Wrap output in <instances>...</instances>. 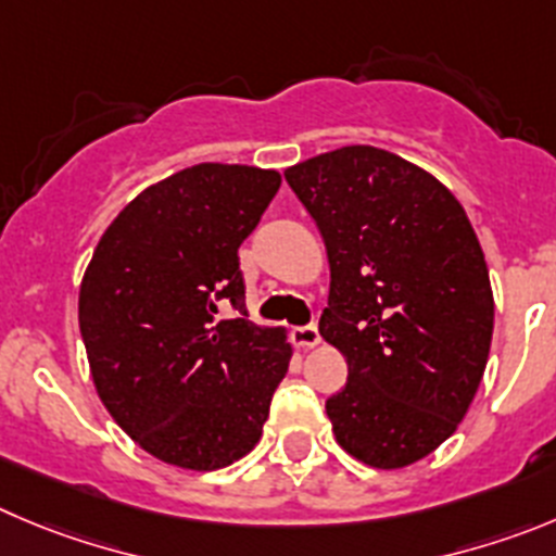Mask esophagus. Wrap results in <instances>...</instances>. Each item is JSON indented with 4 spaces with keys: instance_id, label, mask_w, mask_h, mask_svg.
I'll list each match as a JSON object with an SVG mask.
<instances>
[{
    "instance_id": "esophagus-1",
    "label": "esophagus",
    "mask_w": 556,
    "mask_h": 556,
    "mask_svg": "<svg viewBox=\"0 0 556 556\" xmlns=\"http://www.w3.org/2000/svg\"><path fill=\"white\" fill-rule=\"evenodd\" d=\"M293 342L299 345V349H315L320 342V334H318V326L315 324H307V326H295L293 329Z\"/></svg>"
}]
</instances>
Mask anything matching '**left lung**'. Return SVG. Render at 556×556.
Masks as SVG:
<instances>
[{"mask_svg": "<svg viewBox=\"0 0 556 556\" xmlns=\"http://www.w3.org/2000/svg\"><path fill=\"white\" fill-rule=\"evenodd\" d=\"M329 254L320 337L349 362L326 401L342 450L401 469L447 442L489 362L494 293L453 191L370 144L285 169Z\"/></svg>", "mask_w": 556, "mask_h": 556, "instance_id": "obj_1", "label": "left lung"}]
</instances>
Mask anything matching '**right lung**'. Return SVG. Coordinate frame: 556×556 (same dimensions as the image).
I'll return each instance as SVG.
<instances>
[{"label": "right lung", "instance_id": "right-lung-1", "mask_svg": "<svg viewBox=\"0 0 556 556\" xmlns=\"http://www.w3.org/2000/svg\"><path fill=\"white\" fill-rule=\"evenodd\" d=\"M279 184L243 164L180 169L128 202L92 252L79 329L98 397L164 464L214 471L261 442L293 349L249 320L238 247Z\"/></svg>", "mask_w": 556, "mask_h": 556}]
</instances>
